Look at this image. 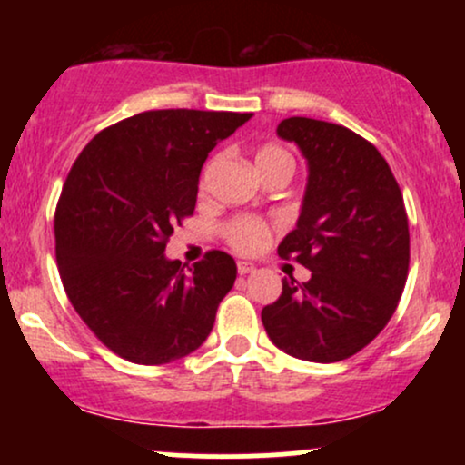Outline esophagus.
<instances>
[{"label": "esophagus", "mask_w": 465, "mask_h": 465, "mask_svg": "<svg viewBox=\"0 0 465 465\" xmlns=\"http://www.w3.org/2000/svg\"><path fill=\"white\" fill-rule=\"evenodd\" d=\"M253 271H255L253 264H249V262H238V273H240V275H249V273H253Z\"/></svg>", "instance_id": "1"}]
</instances>
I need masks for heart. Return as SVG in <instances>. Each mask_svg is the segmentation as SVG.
<instances>
[{"label":"heart","instance_id":"obj_1","mask_svg":"<svg viewBox=\"0 0 465 465\" xmlns=\"http://www.w3.org/2000/svg\"><path fill=\"white\" fill-rule=\"evenodd\" d=\"M273 163L292 165V157L291 153L284 151L282 146L266 143V146H262L255 153V165H258V170H262L266 165ZM225 236L229 240V244L236 251H240V253H255V251L264 247L266 238H269V227H266L260 218L240 216L233 218V221L225 227Z\"/></svg>","mask_w":465,"mask_h":465}]
</instances>
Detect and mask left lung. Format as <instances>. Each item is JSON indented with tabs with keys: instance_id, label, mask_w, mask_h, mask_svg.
<instances>
[{
	"instance_id": "1",
	"label": "left lung",
	"mask_w": 465,
	"mask_h": 465,
	"mask_svg": "<svg viewBox=\"0 0 465 465\" xmlns=\"http://www.w3.org/2000/svg\"><path fill=\"white\" fill-rule=\"evenodd\" d=\"M277 135L295 142L308 165L300 218L277 253L312 275L303 284L284 277L280 300L262 311L264 330L295 359H350L381 334L404 291L402 192L376 146L345 126L288 117Z\"/></svg>"
}]
</instances>
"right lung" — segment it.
<instances>
[{
	"label": "right lung",
	"mask_w": 465,
	"mask_h": 465,
	"mask_svg": "<svg viewBox=\"0 0 465 465\" xmlns=\"http://www.w3.org/2000/svg\"><path fill=\"white\" fill-rule=\"evenodd\" d=\"M251 114L143 111L100 131L69 170L56 205V262L69 302L100 341L137 365L199 350L236 262L210 251L192 266L165 242L192 216L201 168Z\"/></svg>",
	"instance_id": "1"
}]
</instances>
